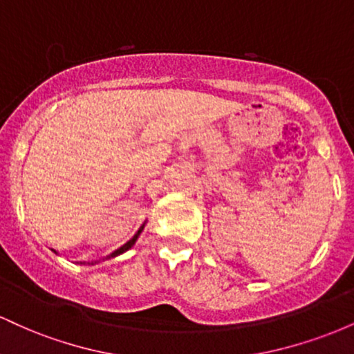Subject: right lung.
<instances>
[{
    "label": "right lung",
    "instance_id": "add662e5",
    "mask_svg": "<svg viewBox=\"0 0 354 354\" xmlns=\"http://www.w3.org/2000/svg\"><path fill=\"white\" fill-rule=\"evenodd\" d=\"M141 230H143V226H141V228H140V231H138V233L135 234V236H133L131 239H129V241H128V243H126V245H123V246H121V248H120V250H116V251H115V253H113V254H111V258H113V256H118V254L124 253V251H128V250H129V248H131L133 245H135V241H136V239H138V236H140Z\"/></svg>",
    "mask_w": 354,
    "mask_h": 354
}]
</instances>
